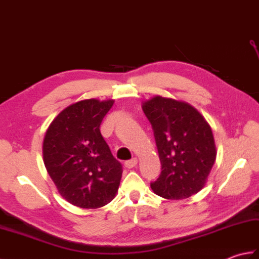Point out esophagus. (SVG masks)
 <instances>
[{
  "label": "esophagus",
  "instance_id": "1",
  "mask_svg": "<svg viewBox=\"0 0 259 259\" xmlns=\"http://www.w3.org/2000/svg\"><path fill=\"white\" fill-rule=\"evenodd\" d=\"M137 163H138V160H137V158H133L131 160H128L124 162V166L128 168V169H131L137 166Z\"/></svg>",
  "mask_w": 259,
  "mask_h": 259
}]
</instances>
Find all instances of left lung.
<instances>
[{
	"label": "left lung",
	"instance_id": "1",
	"mask_svg": "<svg viewBox=\"0 0 259 259\" xmlns=\"http://www.w3.org/2000/svg\"><path fill=\"white\" fill-rule=\"evenodd\" d=\"M151 123L161 174L150 184L155 194L179 200L205 186L216 160L210 125L190 104L157 96L142 104Z\"/></svg>",
	"mask_w": 259,
	"mask_h": 259
}]
</instances>
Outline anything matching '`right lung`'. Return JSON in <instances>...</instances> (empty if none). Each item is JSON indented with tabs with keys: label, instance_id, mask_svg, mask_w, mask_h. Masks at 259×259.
<instances>
[{
	"label": "right lung",
	"instance_id": "1",
	"mask_svg": "<svg viewBox=\"0 0 259 259\" xmlns=\"http://www.w3.org/2000/svg\"><path fill=\"white\" fill-rule=\"evenodd\" d=\"M113 102L88 99L71 104L47 130L46 168L61 196L76 207H103L118 191L122 164L112 156L100 133Z\"/></svg>",
	"mask_w": 259,
	"mask_h": 259
}]
</instances>
